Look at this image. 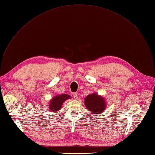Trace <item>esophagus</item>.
Returning <instances> with one entry per match:
<instances>
[{
	"instance_id": "1",
	"label": "esophagus",
	"mask_w": 155,
	"mask_h": 155,
	"mask_svg": "<svg viewBox=\"0 0 155 155\" xmlns=\"http://www.w3.org/2000/svg\"><path fill=\"white\" fill-rule=\"evenodd\" d=\"M72 95H73V96L74 99H78V95H77V94L73 93Z\"/></svg>"
}]
</instances>
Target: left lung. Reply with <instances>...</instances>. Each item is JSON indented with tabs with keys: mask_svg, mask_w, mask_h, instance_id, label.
I'll return each mask as SVG.
<instances>
[{
	"mask_svg": "<svg viewBox=\"0 0 155 155\" xmlns=\"http://www.w3.org/2000/svg\"><path fill=\"white\" fill-rule=\"evenodd\" d=\"M84 104L87 109L93 114L102 113L107 106L105 99L96 93L88 95L84 99Z\"/></svg>",
	"mask_w": 155,
	"mask_h": 155,
	"instance_id": "8db88e82",
	"label": "left lung"
}]
</instances>
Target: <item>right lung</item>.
Segmentation results:
<instances>
[{
	"mask_svg": "<svg viewBox=\"0 0 155 155\" xmlns=\"http://www.w3.org/2000/svg\"><path fill=\"white\" fill-rule=\"evenodd\" d=\"M71 96L67 94H63L58 95L52 98L49 104V110L52 112H58L61 109V107L64 102L69 99H71Z\"/></svg>",
	"mask_w": 155,
	"mask_h": 155,
	"instance_id": "obj_1",
	"label": "right lung"
}]
</instances>
